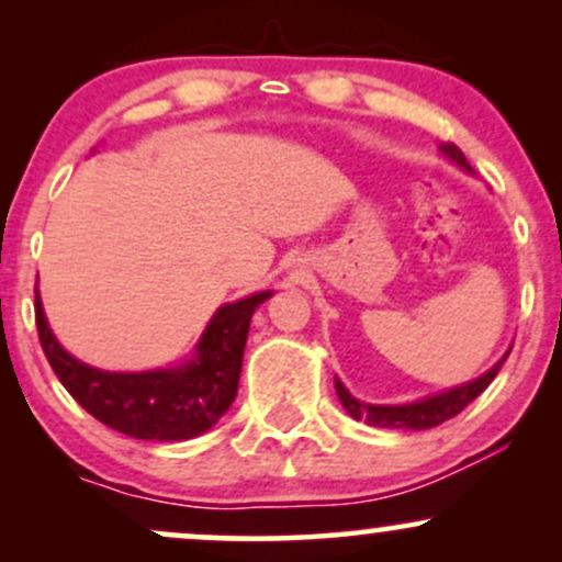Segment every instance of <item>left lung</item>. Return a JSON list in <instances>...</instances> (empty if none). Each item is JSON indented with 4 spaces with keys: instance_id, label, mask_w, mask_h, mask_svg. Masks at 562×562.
<instances>
[{
    "instance_id": "left-lung-1",
    "label": "left lung",
    "mask_w": 562,
    "mask_h": 562,
    "mask_svg": "<svg viewBox=\"0 0 562 562\" xmlns=\"http://www.w3.org/2000/svg\"><path fill=\"white\" fill-rule=\"evenodd\" d=\"M438 150H441L449 160H454L460 169L473 173V169H470V164H468V158L462 156V150L457 145H451V142H443ZM507 353L492 367V370L483 372L481 378L470 380V383L460 385V389H449L443 393H436V396L423 398V402L398 404V406L364 404V402H359V398H353L338 378H335V393H338L340 404L346 406V412L353 417V420H364V423L375 425V428H391V430H428V428H436V425L451 420V417H457L470 402H473V398H479L481 393L488 389V383H492V380L496 378V372L502 370Z\"/></svg>"
}]
</instances>
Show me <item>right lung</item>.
Masks as SVG:
<instances>
[{
  "label": "right lung",
  "instance_id": "obj_1",
  "mask_svg": "<svg viewBox=\"0 0 562 562\" xmlns=\"http://www.w3.org/2000/svg\"><path fill=\"white\" fill-rule=\"evenodd\" d=\"M272 290L227 303L214 314L182 367L150 372H105L74 359L57 344L36 293V330L57 380L89 415L142 441H187L216 425L240 383L250 317Z\"/></svg>",
  "mask_w": 562,
  "mask_h": 562
}]
</instances>
